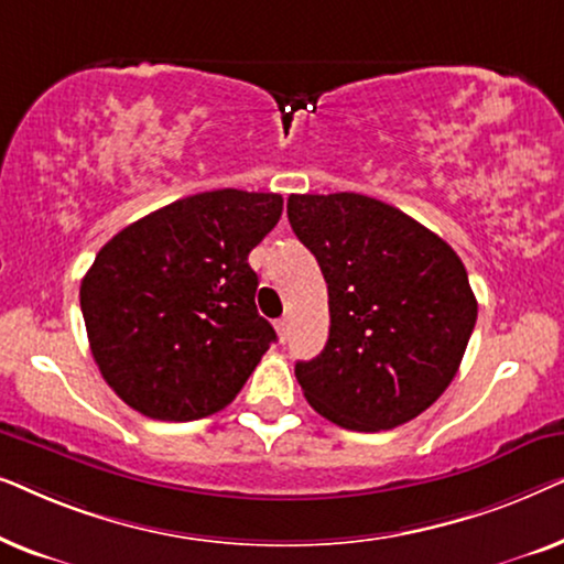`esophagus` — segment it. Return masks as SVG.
Here are the masks:
<instances>
[{
  "label": "esophagus",
  "mask_w": 564,
  "mask_h": 564,
  "mask_svg": "<svg viewBox=\"0 0 564 564\" xmlns=\"http://www.w3.org/2000/svg\"><path fill=\"white\" fill-rule=\"evenodd\" d=\"M276 336H280V341L284 344V341H288V338H290V318H280V321H276Z\"/></svg>",
  "instance_id": "obj_1"
}]
</instances>
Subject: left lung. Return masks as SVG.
<instances>
[{
	"label": "left lung",
	"instance_id": "obj_1",
	"mask_svg": "<svg viewBox=\"0 0 564 564\" xmlns=\"http://www.w3.org/2000/svg\"><path fill=\"white\" fill-rule=\"evenodd\" d=\"M288 218L328 284V341L295 365L307 403L365 434L421 415L449 388L477 321L462 259L411 215L357 192L290 195Z\"/></svg>",
	"mask_w": 564,
	"mask_h": 564
}]
</instances>
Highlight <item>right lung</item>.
Returning a JSON list of instances; mask_svg holds the SVG:
<instances>
[{
    "label": "right lung",
    "mask_w": 564,
    "mask_h": 564,
    "mask_svg": "<svg viewBox=\"0 0 564 564\" xmlns=\"http://www.w3.org/2000/svg\"><path fill=\"white\" fill-rule=\"evenodd\" d=\"M282 215L274 192L215 189L130 223L82 280L99 372L133 411L197 421L226 408L276 334L249 253Z\"/></svg>",
    "instance_id": "add662e5"
}]
</instances>
